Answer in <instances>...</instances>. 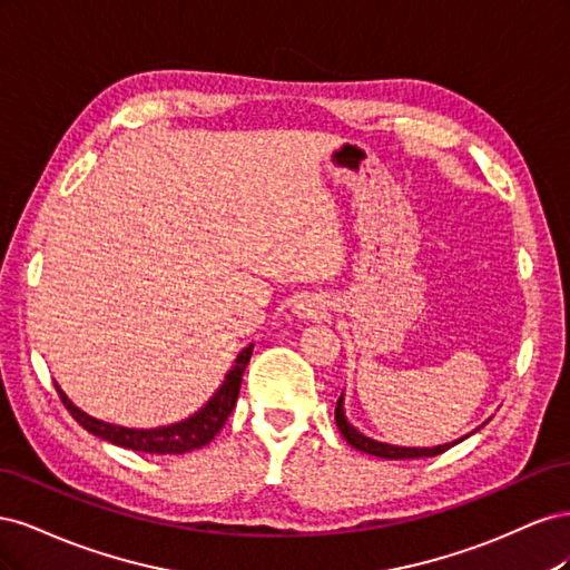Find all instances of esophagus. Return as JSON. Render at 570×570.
<instances>
[{
  "label": "esophagus",
  "mask_w": 570,
  "mask_h": 570,
  "mask_svg": "<svg viewBox=\"0 0 570 570\" xmlns=\"http://www.w3.org/2000/svg\"><path fill=\"white\" fill-rule=\"evenodd\" d=\"M325 312V304L318 297H306L299 299V304L295 306V314L299 318H318Z\"/></svg>",
  "instance_id": "obj_1"
}]
</instances>
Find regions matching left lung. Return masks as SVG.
Masks as SVG:
<instances>
[{
	"label": "left lung",
	"mask_w": 570,
	"mask_h": 570,
	"mask_svg": "<svg viewBox=\"0 0 570 570\" xmlns=\"http://www.w3.org/2000/svg\"><path fill=\"white\" fill-rule=\"evenodd\" d=\"M335 423H337V428H340L342 438L347 440V442L354 446V450H358V452L377 456V459H423V456H438V454L450 450V446L463 442L465 438H471L473 433H478V430H480L482 425L490 423V419H488L485 423H482L480 428H475L473 433L463 435V438H459V440H454V442H444V444H438V446H400V444L377 442V440H373V438H368V435H364V433H358V430L347 421V416H344V392H342L340 400H337V406H335Z\"/></svg>",
	"instance_id": "1"
}]
</instances>
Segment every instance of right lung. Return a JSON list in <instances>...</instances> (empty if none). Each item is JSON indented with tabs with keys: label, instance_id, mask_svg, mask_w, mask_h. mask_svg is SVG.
Masks as SVG:
<instances>
[{
	"label": "right lung",
	"instance_id": "right-lung-1",
	"mask_svg": "<svg viewBox=\"0 0 570 570\" xmlns=\"http://www.w3.org/2000/svg\"><path fill=\"white\" fill-rule=\"evenodd\" d=\"M252 352H254V344H249V347H245L237 354L235 366L226 373V381L220 383V387L214 392L209 402H206L199 411H195L193 416L170 425L124 428V425L105 423L90 416V413H85L82 409H78L71 400H68L66 392L59 385H57V392L61 396L63 406L71 411V416L88 430V433L101 440H107L116 446H126V450L145 452V454H185V452L199 450L204 444H209L220 433V428L226 425L228 416L235 409L239 385H243V373L249 364Z\"/></svg>",
	"mask_w": 570,
	"mask_h": 570
}]
</instances>
